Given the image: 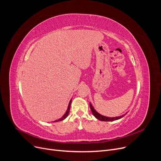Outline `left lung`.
Listing matches in <instances>:
<instances>
[{"mask_svg":"<svg viewBox=\"0 0 161 161\" xmlns=\"http://www.w3.org/2000/svg\"><path fill=\"white\" fill-rule=\"evenodd\" d=\"M90 109L92 111V113L93 115L98 120H102V121H113V120H119L121 118L123 117L124 116L126 115V114L128 113H126L125 114H122V115L119 116V117H105L102 115V114H99V113H97L94 108V107L92 105V103L90 102Z\"/></svg>","mask_w":161,"mask_h":161,"instance_id":"obj_1","label":"left lung"}]
</instances>
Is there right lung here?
I'll list each match as a JSON object with an SVG mask.
<instances>
[{
	"label": "right lung",
	"mask_w": 161,
	"mask_h": 161,
	"mask_svg": "<svg viewBox=\"0 0 161 161\" xmlns=\"http://www.w3.org/2000/svg\"><path fill=\"white\" fill-rule=\"evenodd\" d=\"M71 100L72 99H71V100L69 102V105H68V108H67V109L65 112V113L64 114L63 117L62 118H60L58 120H56L54 121H53V122H59V121H62V120H64L68 115H69V111H70V107H71Z\"/></svg>",
	"instance_id": "add662e5"
}]
</instances>
